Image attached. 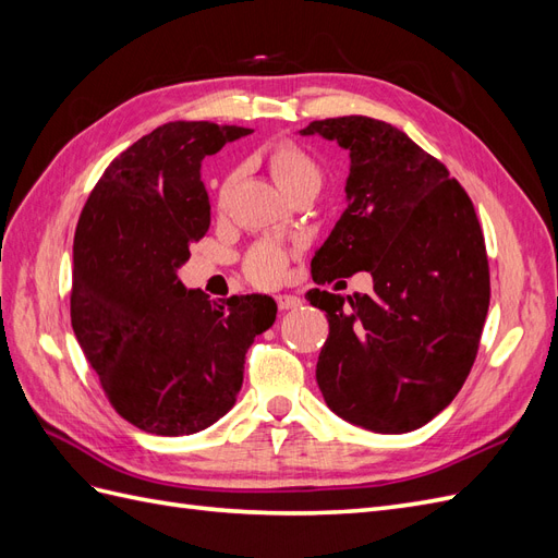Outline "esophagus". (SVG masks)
I'll use <instances>...</instances> for the list:
<instances>
[{"label":"esophagus","mask_w":558,"mask_h":558,"mask_svg":"<svg viewBox=\"0 0 558 558\" xmlns=\"http://www.w3.org/2000/svg\"><path fill=\"white\" fill-rule=\"evenodd\" d=\"M277 305L279 310H295L302 305V298L298 295H277Z\"/></svg>","instance_id":"obj_1"}]
</instances>
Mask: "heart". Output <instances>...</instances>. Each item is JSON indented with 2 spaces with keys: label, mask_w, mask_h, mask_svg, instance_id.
Returning <instances> with one entry per match:
<instances>
[{
  "label": "heart",
  "mask_w": 558,
  "mask_h": 558,
  "mask_svg": "<svg viewBox=\"0 0 558 558\" xmlns=\"http://www.w3.org/2000/svg\"><path fill=\"white\" fill-rule=\"evenodd\" d=\"M267 167L283 195H289L298 189L318 191L320 183H324V172H320L318 162L307 154L305 148H300L298 144H291V142H279L267 150ZM230 185H232V177H228L221 185V202L228 197ZM283 263L286 258L279 251L263 253L258 258V269L265 275L267 283L281 279Z\"/></svg>",
  "instance_id": "obj_1"
}]
</instances>
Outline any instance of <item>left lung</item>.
Wrapping results in <instances>:
<instances>
[{"mask_svg": "<svg viewBox=\"0 0 558 558\" xmlns=\"http://www.w3.org/2000/svg\"><path fill=\"white\" fill-rule=\"evenodd\" d=\"M300 134L349 150L347 209L314 253V281L365 269L375 286L347 298L307 291L330 324L318 388L353 426L416 430L461 391L477 356L488 263L475 207L440 160L384 121L326 118Z\"/></svg>", "mask_w": 558, "mask_h": 558, "instance_id": "8db88e82", "label": "left lung"}]
</instances>
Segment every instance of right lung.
<instances>
[{
  "mask_svg": "<svg viewBox=\"0 0 558 558\" xmlns=\"http://www.w3.org/2000/svg\"><path fill=\"white\" fill-rule=\"evenodd\" d=\"M253 130L156 128L97 181L74 234L72 328L116 412L154 435H193L232 410L244 356L277 318L269 295L209 300L181 265L211 205L202 160Z\"/></svg>",
  "mask_w": 558,
  "mask_h": 558,
  "instance_id": "obj_1",
  "label": "right lung"
}]
</instances>
